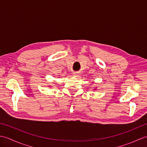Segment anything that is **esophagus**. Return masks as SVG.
I'll return each instance as SVG.
<instances>
[{
    "instance_id": "obj_1",
    "label": "esophagus",
    "mask_w": 147,
    "mask_h": 147,
    "mask_svg": "<svg viewBox=\"0 0 147 147\" xmlns=\"http://www.w3.org/2000/svg\"><path fill=\"white\" fill-rule=\"evenodd\" d=\"M74 77H78V76H79V74H78V73H75L74 74Z\"/></svg>"
}]
</instances>
